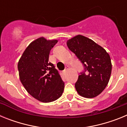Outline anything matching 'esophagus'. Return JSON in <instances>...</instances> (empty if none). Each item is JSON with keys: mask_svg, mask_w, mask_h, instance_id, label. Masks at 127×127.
Listing matches in <instances>:
<instances>
[{"mask_svg": "<svg viewBox=\"0 0 127 127\" xmlns=\"http://www.w3.org/2000/svg\"><path fill=\"white\" fill-rule=\"evenodd\" d=\"M68 69H69V67H68V66H66L65 68V69H64V73H65Z\"/></svg>", "mask_w": 127, "mask_h": 127, "instance_id": "1", "label": "esophagus"}]
</instances>
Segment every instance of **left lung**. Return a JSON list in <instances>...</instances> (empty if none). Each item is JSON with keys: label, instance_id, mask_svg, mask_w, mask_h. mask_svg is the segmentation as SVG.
Here are the masks:
<instances>
[{"label": "left lung", "instance_id": "1", "mask_svg": "<svg viewBox=\"0 0 127 127\" xmlns=\"http://www.w3.org/2000/svg\"><path fill=\"white\" fill-rule=\"evenodd\" d=\"M67 45L84 66V71L75 83L76 91L85 98L97 97L109 81L112 70L109 55L102 47L81 35L68 40Z\"/></svg>", "mask_w": 127, "mask_h": 127}]
</instances>
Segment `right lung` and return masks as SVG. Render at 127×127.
Returning <instances> with one entry per match:
<instances>
[{
  "label": "right lung",
  "mask_w": 127,
  "mask_h": 127,
  "mask_svg": "<svg viewBox=\"0 0 127 127\" xmlns=\"http://www.w3.org/2000/svg\"><path fill=\"white\" fill-rule=\"evenodd\" d=\"M57 40L40 37L28 46L18 64L20 79L30 95L42 102H51L61 97L64 90L58 71L48 61Z\"/></svg>",
  "instance_id": "add662e5"
}]
</instances>
